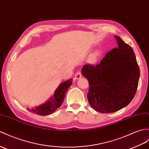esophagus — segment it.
<instances>
[{"label": "esophagus", "instance_id": "34e87169", "mask_svg": "<svg viewBox=\"0 0 149 149\" xmlns=\"http://www.w3.org/2000/svg\"><path fill=\"white\" fill-rule=\"evenodd\" d=\"M82 77V74L81 72H77L75 75V79H79Z\"/></svg>", "mask_w": 149, "mask_h": 149}]
</instances>
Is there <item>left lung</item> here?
I'll return each mask as SVG.
<instances>
[{"instance_id": "left-lung-1", "label": "left lung", "mask_w": 149, "mask_h": 149, "mask_svg": "<svg viewBox=\"0 0 149 149\" xmlns=\"http://www.w3.org/2000/svg\"><path fill=\"white\" fill-rule=\"evenodd\" d=\"M118 46L96 65L86 64L82 74L89 81V104L100 113H112L127 106L134 98L140 68L130 45L115 36Z\"/></svg>"}]
</instances>
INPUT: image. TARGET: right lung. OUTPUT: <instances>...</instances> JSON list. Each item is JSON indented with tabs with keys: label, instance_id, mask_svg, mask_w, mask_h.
<instances>
[{
	"label": "right lung",
	"instance_id": "add662e5",
	"mask_svg": "<svg viewBox=\"0 0 149 149\" xmlns=\"http://www.w3.org/2000/svg\"><path fill=\"white\" fill-rule=\"evenodd\" d=\"M72 84V79L62 82L54 91V95L42 105L36 108L28 109L29 111L37 113L39 116H47L53 113L60 107L63 102L65 94Z\"/></svg>",
	"mask_w": 149,
	"mask_h": 149
}]
</instances>
